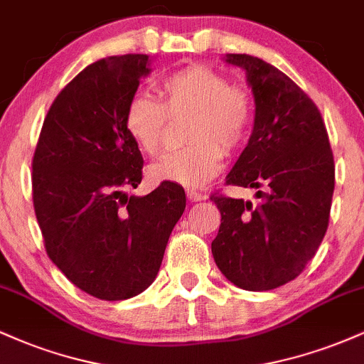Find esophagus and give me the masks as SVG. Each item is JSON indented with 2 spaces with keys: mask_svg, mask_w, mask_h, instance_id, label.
Masks as SVG:
<instances>
[{
  "mask_svg": "<svg viewBox=\"0 0 364 364\" xmlns=\"http://www.w3.org/2000/svg\"><path fill=\"white\" fill-rule=\"evenodd\" d=\"M186 198L190 200V202H200V200H203V195L200 193V191L193 190V188H188V190H186Z\"/></svg>",
  "mask_w": 364,
  "mask_h": 364,
  "instance_id": "34e87169",
  "label": "esophagus"
}]
</instances>
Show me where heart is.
Returning <instances> with one entry per match:
<instances>
[{
  "mask_svg": "<svg viewBox=\"0 0 364 364\" xmlns=\"http://www.w3.org/2000/svg\"><path fill=\"white\" fill-rule=\"evenodd\" d=\"M162 101L150 94L133 95L124 111L128 135L147 156L166 147L169 116L193 112L186 128L188 147L174 150L150 168L154 181L200 186L219 173L224 150L236 152L253 124L250 94L224 75L203 65H190L169 73L161 83Z\"/></svg>",
  "mask_w": 364,
  "mask_h": 364,
  "instance_id": "b5f03b06",
  "label": "heart"
}]
</instances>
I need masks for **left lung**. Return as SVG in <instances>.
Listing matches in <instances>:
<instances>
[{
  "mask_svg": "<svg viewBox=\"0 0 364 364\" xmlns=\"http://www.w3.org/2000/svg\"><path fill=\"white\" fill-rule=\"evenodd\" d=\"M255 95V127L225 185L258 188V203L212 193L220 228L212 255L228 281L270 291L294 281L328 228L336 164L316 104L260 58L228 54Z\"/></svg>",
  "mask_w": 364,
  "mask_h": 364,
  "instance_id": "1",
  "label": "left lung"
}]
</instances>
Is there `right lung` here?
<instances>
[{"label":"right lung","instance_id":"obj_1","mask_svg":"<svg viewBox=\"0 0 364 364\" xmlns=\"http://www.w3.org/2000/svg\"><path fill=\"white\" fill-rule=\"evenodd\" d=\"M149 70L147 54L99 60L63 89L46 114L34 159L32 200L44 248L78 289L106 301L154 282L185 190L162 181L145 196L144 159L124 111Z\"/></svg>","mask_w":364,"mask_h":364}]
</instances>
